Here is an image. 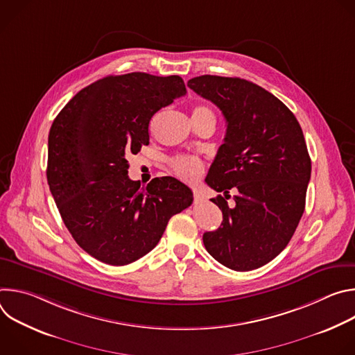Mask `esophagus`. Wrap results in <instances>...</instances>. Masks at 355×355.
Instances as JSON below:
<instances>
[{
  "mask_svg": "<svg viewBox=\"0 0 355 355\" xmlns=\"http://www.w3.org/2000/svg\"><path fill=\"white\" fill-rule=\"evenodd\" d=\"M193 200L196 202V204H199V202L204 200V198H202V196H200V193H199L198 191H195V189H193Z\"/></svg>",
  "mask_w": 355,
  "mask_h": 355,
  "instance_id": "esophagus-1",
  "label": "esophagus"
}]
</instances>
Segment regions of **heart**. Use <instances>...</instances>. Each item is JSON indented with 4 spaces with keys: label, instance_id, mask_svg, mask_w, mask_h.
<instances>
[{
    "label": "heart",
    "instance_id": "1",
    "mask_svg": "<svg viewBox=\"0 0 355 355\" xmlns=\"http://www.w3.org/2000/svg\"><path fill=\"white\" fill-rule=\"evenodd\" d=\"M192 115H214V112L208 107L198 105L193 108ZM173 170L180 178L185 181H195L204 170V163L195 156H178L173 160Z\"/></svg>",
    "mask_w": 355,
    "mask_h": 355
}]
</instances>
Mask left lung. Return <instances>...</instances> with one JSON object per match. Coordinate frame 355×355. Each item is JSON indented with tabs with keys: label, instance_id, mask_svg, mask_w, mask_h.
Returning a JSON list of instances; mask_svg holds the SVG:
<instances>
[{
	"label": "left lung",
	"instance_id": "8db88e82",
	"mask_svg": "<svg viewBox=\"0 0 355 355\" xmlns=\"http://www.w3.org/2000/svg\"><path fill=\"white\" fill-rule=\"evenodd\" d=\"M187 85L212 101L227 123L205 180L225 193L212 199L223 220L204 233L205 248L230 270L260 268L286 247L305 211L312 163L300 125L275 95L251 81L207 74ZM230 190L236 192L233 207L225 200Z\"/></svg>",
	"mask_w": 355,
	"mask_h": 355
}]
</instances>
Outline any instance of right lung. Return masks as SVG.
<instances>
[{
  "instance_id": "add662e5",
  "label": "right lung",
  "mask_w": 355,
  "mask_h": 355,
  "mask_svg": "<svg viewBox=\"0 0 355 355\" xmlns=\"http://www.w3.org/2000/svg\"><path fill=\"white\" fill-rule=\"evenodd\" d=\"M187 94L180 76H108L77 92L49 132L47 184L77 244L110 266L130 264L192 204L173 177L146 188L128 177L129 155L148 144L151 116Z\"/></svg>"
}]
</instances>
